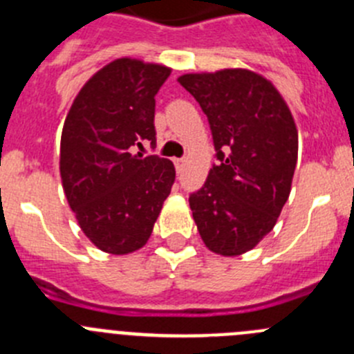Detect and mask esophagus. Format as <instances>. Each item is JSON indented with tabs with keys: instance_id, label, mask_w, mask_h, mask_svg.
I'll list each match as a JSON object with an SVG mask.
<instances>
[{
	"instance_id": "1",
	"label": "esophagus",
	"mask_w": 354,
	"mask_h": 354,
	"mask_svg": "<svg viewBox=\"0 0 354 354\" xmlns=\"http://www.w3.org/2000/svg\"><path fill=\"white\" fill-rule=\"evenodd\" d=\"M174 163H175V168H177V171H180L183 170L184 163H186V160H184V158H180V160H174Z\"/></svg>"
}]
</instances>
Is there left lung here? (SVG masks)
I'll return each instance as SVG.
<instances>
[{
	"instance_id": "obj_1",
	"label": "left lung",
	"mask_w": 354,
	"mask_h": 354,
	"mask_svg": "<svg viewBox=\"0 0 354 354\" xmlns=\"http://www.w3.org/2000/svg\"><path fill=\"white\" fill-rule=\"evenodd\" d=\"M209 119L216 158L189 207L203 244L216 254L251 251L272 232L291 191L298 131L274 84L244 68L186 73Z\"/></svg>"
}]
</instances>
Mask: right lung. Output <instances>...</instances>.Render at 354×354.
Masks as SVG:
<instances>
[{
  "label": "right lung",
  "mask_w": 354,
  "mask_h": 354,
  "mask_svg": "<svg viewBox=\"0 0 354 354\" xmlns=\"http://www.w3.org/2000/svg\"><path fill=\"white\" fill-rule=\"evenodd\" d=\"M171 68L121 57L91 77L63 126L59 171L79 226L109 254L144 248L175 180L170 160L131 154L156 144L154 106Z\"/></svg>",
  "instance_id": "right-lung-1"
}]
</instances>
